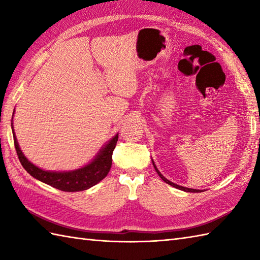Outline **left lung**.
Instances as JSON below:
<instances>
[{
  "instance_id": "1",
  "label": "left lung",
  "mask_w": 260,
  "mask_h": 260,
  "mask_svg": "<svg viewBox=\"0 0 260 260\" xmlns=\"http://www.w3.org/2000/svg\"><path fill=\"white\" fill-rule=\"evenodd\" d=\"M153 165H154V168H155V170H156V172H157V174L159 175V178H161L165 183H168V184H170V185H172V186H174V187H176V189H179V190H182V191H185V192H201L200 190H196V189H190V187H185V186H180V185H178V184H175V183H173V182H171V181H169L168 179H165L164 176L159 173V171L156 169V167H155V164L153 163Z\"/></svg>"
}]
</instances>
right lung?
Masks as SVG:
<instances>
[{"label": "right lung", "instance_id": "1", "mask_svg": "<svg viewBox=\"0 0 260 260\" xmlns=\"http://www.w3.org/2000/svg\"><path fill=\"white\" fill-rule=\"evenodd\" d=\"M13 140L16 154H18L22 167L25 169L27 173L37 180L56 187L58 190L76 192L89 189V187L97 184L98 182H101L108 174L110 168H112V156L116 147V143L118 141V134L109 141L108 144L99 152L96 158L90 164L79 170L70 171V172H49V171L39 169L35 164L27 161V158L23 155L19 147L18 141H16L14 131Z\"/></svg>", "mask_w": 260, "mask_h": 260}]
</instances>
